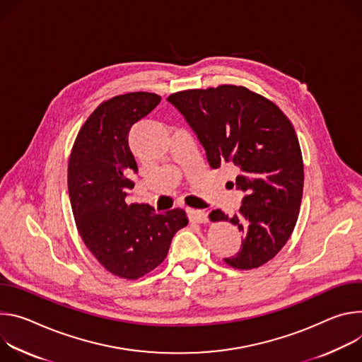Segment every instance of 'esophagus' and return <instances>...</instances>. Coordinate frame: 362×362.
Returning <instances> with one entry per match:
<instances>
[{
    "label": "esophagus",
    "mask_w": 362,
    "mask_h": 362,
    "mask_svg": "<svg viewBox=\"0 0 362 362\" xmlns=\"http://www.w3.org/2000/svg\"><path fill=\"white\" fill-rule=\"evenodd\" d=\"M188 217L192 223H207L209 221V214L203 210H192L189 209L188 210Z\"/></svg>",
    "instance_id": "1"
}]
</instances>
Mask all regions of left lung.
<instances>
[{"label": "left lung", "mask_w": 362, "mask_h": 362, "mask_svg": "<svg viewBox=\"0 0 362 362\" xmlns=\"http://www.w3.org/2000/svg\"><path fill=\"white\" fill-rule=\"evenodd\" d=\"M167 100L203 145L209 165L237 171L231 184L245 194L238 214L210 213L211 221H230L243 233L240 252L226 263L243 270L264 264L286 245L302 202V152L291 120L243 86L184 90Z\"/></svg>", "instance_id": "obj_1"}]
</instances>
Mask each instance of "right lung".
<instances>
[{
    "label": "right lung",
    "instance_id": "1",
    "mask_svg": "<svg viewBox=\"0 0 362 362\" xmlns=\"http://www.w3.org/2000/svg\"><path fill=\"white\" fill-rule=\"evenodd\" d=\"M160 96L134 92L103 102L78 131L69 159V197L80 237L112 274L135 280L168 255L174 234L188 224L184 210L155 213L149 204H127L138 173L128 145L134 124Z\"/></svg>",
    "mask_w": 362,
    "mask_h": 362
}]
</instances>
